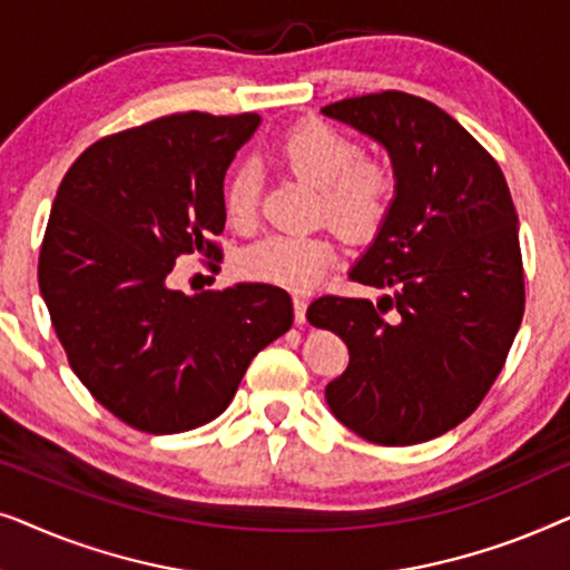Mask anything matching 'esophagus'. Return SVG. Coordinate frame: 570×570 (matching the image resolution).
Masks as SVG:
<instances>
[{"instance_id":"obj_1","label":"esophagus","mask_w":570,"mask_h":570,"mask_svg":"<svg viewBox=\"0 0 570 570\" xmlns=\"http://www.w3.org/2000/svg\"><path fill=\"white\" fill-rule=\"evenodd\" d=\"M306 306H308V301L303 298V295H295L293 311H295V322L298 324H306Z\"/></svg>"}]
</instances>
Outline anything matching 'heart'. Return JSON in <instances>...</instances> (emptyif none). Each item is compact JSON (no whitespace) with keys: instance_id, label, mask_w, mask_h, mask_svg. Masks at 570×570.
Listing matches in <instances>:
<instances>
[{"instance_id":"b5f03b06","label":"heart","mask_w":570,"mask_h":570,"mask_svg":"<svg viewBox=\"0 0 570 570\" xmlns=\"http://www.w3.org/2000/svg\"><path fill=\"white\" fill-rule=\"evenodd\" d=\"M279 160L293 174L322 186L318 213L332 220L347 238L376 236L386 223L396 197V176L381 160H363L353 139L324 121H303L279 142ZM259 174L254 166H240L225 189V213L236 228L256 220ZM337 246L324 233H279L246 248L240 272L256 283L308 291L332 267Z\"/></svg>"}]
</instances>
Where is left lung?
<instances>
[{
  "mask_svg": "<svg viewBox=\"0 0 570 570\" xmlns=\"http://www.w3.org/2000/svg\"><path fill=\"white\" fill-rule=\"evenodd\" d=\"M389 153L396 197L350 269L368 298L324 295L306 316L345 340L332 415L365 441L412 446L478 410L524 316L519 217L498 163L456 119L407 92L324 106Z\"/></svg>",
  "mask_w": 570,
  "mask_h": 570,
  "instance_id": "obj_1",
  "label": "left lung"
}]
</instances>
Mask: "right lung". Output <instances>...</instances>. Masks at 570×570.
Listing matches in <instances>:
<instances>
[{
  "label": "right lung",
  "instance_id": "1",
  "mask_svg": "<svg viewBox=\"0 0 570 570\" xmlns=\"http://www.w3.org/2000/svg\"><path fill=\"white\" fill-rule=\"evenodd\" d=\"M259 114H174L88 147L67 170L38 285L77 379L145 433H184L228 407L254 355L293 324L283 287H170L184 254L213 256L225 170Z\"/></svg>",
  "mask_w": 570,
  "mask_h": 570
}]
</instances>
